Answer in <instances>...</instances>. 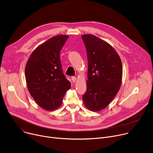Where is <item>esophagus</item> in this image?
<instances>
[{
	"label": "esophagus",
	"mask_w": 153,
	"mask_h": 153,
	"mask_svg": "<svg viewBox=\"0 0 153 153\" xmlns=\"http://www.w3.org/2000/svg\"><path fill=\"white\" fill-rule=\"evenodd\" d=\"M71 79H72V81L73 82H75L77 80V78L76 77H74V76H73V77H71Z\"/></svg>",
	"instance_id": "34e87169"
}]
</instances>
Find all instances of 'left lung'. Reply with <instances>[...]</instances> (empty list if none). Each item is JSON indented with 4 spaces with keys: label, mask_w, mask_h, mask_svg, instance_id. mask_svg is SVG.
<instances>
[{
    "label": "left lung",
    "mask_w": 153,
    "mask_h": 153,
    "mask_svg": "<svg viewBox=\"0 0 153 153\" xmlns=\"http://www.w3.org/2000/svg\"><path fill=\"white\" fill-rule=\"evenodd\" d=\"M88 59L87 91L82 96L87 108L98 111L105 108L115 97L120 88L123 66L114 48L102 39L84 34Z\"/></svg>",
    "instance_id": "8db88e82"
}]
</instances>
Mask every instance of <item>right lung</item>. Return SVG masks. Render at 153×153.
Instances as JSON below:
<instances>
[{"label":"right lung","instance_id":"right-lung-1","mask_svg":"<svg viewBox=\"0 0 153 153\" xmlns=\"http://www.w3.org/2000/svg\"><path fill=\"white\" fill-rule=\"evenodd\" d=\"M69 36L51 37L37 47L30 55L25 67L28 90L38 105L52 111L62 104L63 98L71 87L63 74L59 58Z\"/></svg>","mask_w":153,"mask_h":153}]
</instances>
